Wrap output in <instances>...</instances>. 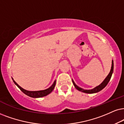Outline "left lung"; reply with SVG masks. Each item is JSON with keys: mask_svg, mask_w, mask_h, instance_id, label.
<instances>
[{"mask_svg": "<svg viewBox=\"0 0 124 124\" xmlns=\"http://www.w3.org/2000/svg\"><path fill=\"white\" fill-rule=\"evenodd\" d=\"M113 69H114V63H113V61L112 60V67H111L110 71V72H109V74H108L107 77L105 78V79L103 81V82H102L101 84L97 86H96V87H95L94 88H93L92 89H90V90H85V89H84L81 88V87H80L78 86L76 84H75V82H74L73 79H72V81H73V85H74V86H75V87H76V88L78 90L80 91V92H83V93H88V94H93V93H97V92H100V91L102 90V89H104L106 85H107L108 82H109V81H110L111 77H112V74H113Z\"/></svg>", "mask_w": 124, "mask_h": 124, "instance_id": "1", "label": "left lung"}]
</instances>
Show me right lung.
I'll list each match as a JSON object with an SVG mask.
<instances>
[{
  "mask_svg": "<svg viewBox=\"0 0 124 124\" xmlns=\"http://www.w3.org/2000/svg\"><path fill=\"white\" fill-rule=\"evenodd\" d=\"M12 80H13V82H14V84L16 85L20 89V90H21L23 93H24L25 94L28 95V96L32 97V98H40V97L46 96V95L49 94L53 90H54L55 86V84H56V81L55 80L52 85H51L50 87H48V89H45V90H39V91H29V90H25V89H23L22 87H20V86L14 80L13 78H12Z\"/></svg>",
  "mask_w": 124,
  "mask_h": 124,
  "instance_id": "1",
  "label": "right lung"
}]
</instances>
